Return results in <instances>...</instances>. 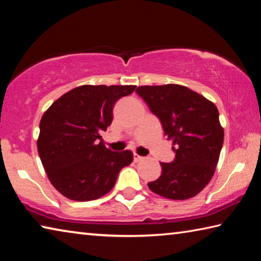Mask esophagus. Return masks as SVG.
<instances>
[{"label":"esophagus","mask_w":261,"mask_h":261,"mask_svg":"<svg viewBox=\"0 0 261 261\" xmlns=\"http://www.w3.org/2000/svg\"><path fill=\"white\" fill-rule=\"evenodd\" d=\"M143 156H141V155H139V154H137V153H135L134 154V161L135 162H139V161H141V160H143Z\"/></svg>","instance_id":"esophagus-1"}]
</instances>
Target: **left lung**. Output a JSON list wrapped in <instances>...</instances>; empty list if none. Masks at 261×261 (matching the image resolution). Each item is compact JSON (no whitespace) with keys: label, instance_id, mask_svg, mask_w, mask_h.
Segmentation results:
<instances>
[{"label":"left lung","instance_id":"obj_1","mask_svg":"<svg viewBox=\"0 0 261 261\" xmlns=\"http://www.w3.org/2000/svg\"><path fill=\"white\" fill-rule=\"evenodd\" d=\"M136 92L175 145V160L160 163V177L148 188L173 200L197 196L213 177L223 145L218 108L205 96L176 84L139 86Z\"/></svg>","mask_w":261,"mask_h":261}]
</instances>
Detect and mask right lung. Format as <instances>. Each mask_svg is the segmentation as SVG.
<instances>
[{"label": "right lung", "instance_id": "right-lung-1", "mask_svg": "<svg viewBox=\"0 0 261 261\" xmlns=\"http://www.w3.org/2000/svg\"><path fill=\"white\" fill-rule=\"evenodd\" d=\"M134 85H83L57 99L40 121L37 141L48 178L64 197L94 200L114 188L122 168L134 160L130 151L114 152L100 134L113 121L115 102Z\"/></svg>", "mask_w": 261, "mask_h": 261}]
</instances>
